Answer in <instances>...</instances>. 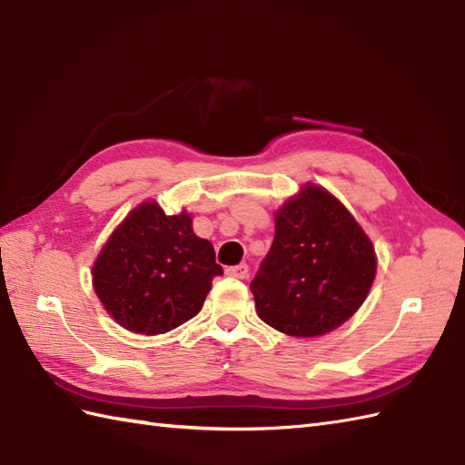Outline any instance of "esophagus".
Returning a JSON list of instances; mask_svg holds the SVG:
<instances>
[{"label": "esophagus", "instance_id": "34e87169", "mask_svg": "<svg viewBox=\"0 0 465 465\" xmlns=\"http://www.w3.org/2000/svg\"><path fill=\"white\" fill-rule=\"evenodd\" d=\"M225 273H228L230 277H237V279H245L247 275H250V265H247V263H240V265H233V267H228V269H225Z\"/></svg>", "mask_w": 465, "mask_h": 465}]
</instances>
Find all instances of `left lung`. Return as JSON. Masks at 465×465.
Here are the masks:
<instances>
[{"mask_svg": "<svg viewBox=\"0 0 465 465\" xmlns=\"http://www.w3.org/2000/svg\"><path fill=\"white\" fill-rule=\"evenodd\" d=\"M374 275L369 235L332 193L307 183L275 213L272 250L250 287L269 327L321 337L359 311Z\"/></svg>", "mask_w": 465, "mask_h": 465, "instance_id": "1", "label": "left lung"}]
</instances>
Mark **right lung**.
Returning <instances> with one entry per match:
<instances>
[{"label": "right lung", "instance_id": "obj_1", "mask_svg": "<svg viewBox=\"0 0 465 465\" xmlns=\"http://www.w3.org/2000/svg\"><path fill=\"white\" fill-rule=\"evenodd\" d=\"M222 273L213 245L193 233L188 212L166 215L156 202H144L106 240L93 287L121 327L164 334L198 315Z\"/></svg>", "mask_w": 465, "mask_h": 465}]
</instances>
